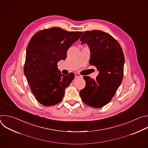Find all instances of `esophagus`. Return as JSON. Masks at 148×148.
<instances>
[{"mask_svg": "<svg viewBox=\"0 0 148 148\" xmlns=\"http://www.w3.org/2000/svg\"><path fill=\"white\" fill-rule=\"evenodd\" d=\"M75 77L76 78H79V77H82V76L81 75H80L79 74H78V73H75Z\"/></svg>", "mask_w": 148, "mask_h": 148, "instance_id": "obj_1", "label": "esophagus"}]
</instances>
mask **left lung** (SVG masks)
<instances>
[{
  "label": "left lung",
  "instance_id": "obj_1",
  "mask_svg": "<svg viewBox=\"0 0 148 148\" xmlns=\"http://www.w3.org/2000/svg\"><path fill=\"white\" fill-rule=\"evenodd\" d=\"M91 51L90 64L99 71L96 79L84 76L86 87L79 91L82 101L99 108L109 103L119 88L123 76L125 58L122 49L110 34L94 30L84 32L80 38Z\"/></svg>",
  "mask_w": 148,
  "mask_h": 148
}]
</instances>
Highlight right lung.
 <instances>
[{
  "instance_id": "obj_1",
  "label": "right lung",
  "mask_w": 148,
  "mask_h": 148,
  "mask_svg": "<svg viewBox=\"0 0 148 148\" xmlns=\"http://www.w3.org/2000/svg\"><path fill=\"white\" fill-rule=\"evenodd\" d=\"M82 32H69L60 27L40 30L30 39L26 50L24 73L32 92L44 106L60 102L74 73L62 75L57 62L65 60L71 46Z\"/></svg>"
}]
</instances>
